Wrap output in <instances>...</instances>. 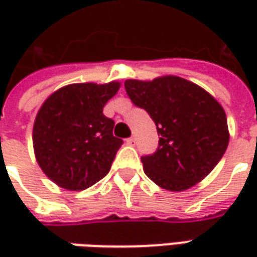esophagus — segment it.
<instances>
[{
  "instance_id": "obj_1",
  "label": "esophagus",
  "mask_w": 257,
  "mask_h": 257,
  "mask_svg": "<svg viewBox=\"0 0 257 257\" xmlns=\"http://www.w3.org/2000/svg\"><path fill=\"white\" fill-rule=\"evenodd\" d=\"M125 143L128 144V146H133V144H134V137H130V139H127V140H125Z\"/></svg>"
}]
</instances>
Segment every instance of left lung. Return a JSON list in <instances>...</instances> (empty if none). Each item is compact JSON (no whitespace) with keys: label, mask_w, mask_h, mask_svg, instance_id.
<instances>
[{"label":"left lung","mask_w":257,"mask_h":257,"mask_svg":"<svg viewBox=\"0 0 257 257\" xmlns=\"http://www.w3.org/2000/svg\"><path fill=\"white\" fill-rule=\"evenodd\" d=\"M125 91L153 118L160 136L144 173L162 189L183 192L212 172L229 144L223 107L200 85L176 75L152 81L125 80Z\"/></svg>","instance_id":"8db88e82"}]
</instances>
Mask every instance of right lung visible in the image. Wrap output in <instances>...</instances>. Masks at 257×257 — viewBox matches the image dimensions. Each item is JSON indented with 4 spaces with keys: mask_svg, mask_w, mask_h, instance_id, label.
Returning <instances> with one entry per match:
<instances>
[{
    "mask_svg": "<svg viewBox=\"0 0 257 257\" xmlns=\"http://www.w3.org/2000/svg\"><path fill=\"white\" fill-rule=\"evenodd\" d=\"M120 85L118 81L68 84L38 110L33 128L35 159L57 186L84 190L110 172L123 140L113 136L114 121L103 108Z\"/></svg>",
    "mask_w": 257,
    "mask_h": 257,
    "instance_id": "add662e5",
    "label": "right lung"
}]
</instances>
